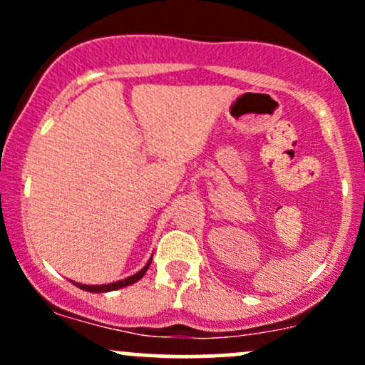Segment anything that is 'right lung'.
<instances>
[{"mask_svg":"<svg viewBox=\"0 0 365 365\" xmlns=\"http://www.w3.org/2000/svg\"><path fill=\"white\" fill-rule=\"evenodd\" d=\"M150 266V261L145 264L144 267L139 271L137 274L133 276H128V278L121 279V282H116V283H108V284H81V283H75L78 288H82V290L86 292H92V293H103V292H111V290H118V288H123V287H128V284L139 282L142 276L145 274V271H148V267Z\"/></svg>","mask_w":365,"mask_h":365,"instance_id":"1","label":"right lung"}]
</instances>
